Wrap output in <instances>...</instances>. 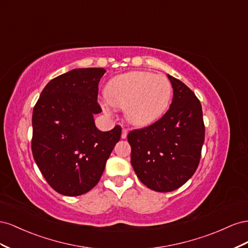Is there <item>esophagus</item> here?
Wrapping results in <instances>:
<instances>
[{
  "label": "esophagus",
  "mask_w": 248,
  "mask_h": 248,
  "mask_svg": "<svg viewBox=\"0 0 248 248\" xmlns=\"http://www.w3.org/2000/svg\"><path fill=\"white\" fill-rule=\"evenodd\" d=\"M126 136H128V130L126 129H123V132H122V138L123 139H125Z\"/></svg>",
  "instance_id": "34e87169"
}]
</instances>
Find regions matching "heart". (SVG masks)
I'll use <instances>...</instances> for the list:
<instances>
[{
    "mask_svg": "<svg viewBox=\"0 0 248 248\" xmlns=\"http://www.w3.org/2000/svg\"><path fill=\"white\" fill-rule=\"evenodd\" d=\"M172 93L171 83L164 75L130 72L111 79L106 87L103 109H124L128 122L137 126L155 123L166 111Z\"/></svg>",
    "mask_w": 248,
    "mask_h": 248,
    "instance_id": "b5f03b06",
    "label": "heart"
}]
</instances>
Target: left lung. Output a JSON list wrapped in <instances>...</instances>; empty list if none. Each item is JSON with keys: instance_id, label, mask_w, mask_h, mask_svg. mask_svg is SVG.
Returning <instances> with one entry per match:
<instances>
[{"instance_id": "1", "label": "left lung", "mask_w": 248, "mask_h": 248, "mask_svg": "<svg viewBox=\"0 0 248 248\" xmlns=\"http://www.w3.org/2000/svg\"><path fill=\"white\" fill-rule=\"evenodd\" d=\"M167 77L173 88L168 111L153 124L128 134L134 171L158 192L178 189L194 174L204 141L200 100L182 81Z\"/></svg>"}]
</instances>
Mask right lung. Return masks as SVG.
I'll use <instances>...</instances> for the list:
<instances>
[{
	"label": "right lung",
	"mask_w": 248,
	"mask_h": 248,
	"mask_svg": "<svg viewBox=\"0 0 248 248\" xmlns=\"http://www.w3.org/2000/svg\"><path fill=\"white\" fill-rule=\"evenodd\" d=\"M104 68H77L49 81L33 109L32 154L55 191L66 196L88 192L100 181L122 126L98 130L93 115Z\"/></svg>",
	"instance_id": "1"
}]
</instances>
